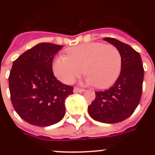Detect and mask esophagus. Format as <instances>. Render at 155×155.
<instances>
[{
	"label": "esophagus",
	"instance_id": "esophagus-1",
	"mask_svg": "<svg viewBox=\"0 0 155 155\" xmlns=\"http://www.w3.org/2000/svg\"><path fill=\"white\" fill-rule=\"evenodd\" d=\"M84 91H85L84 89L79 88V87H75L74 89H73V92H74V93H80V92H83Z\"/></svg>",
	"mask_w": 155,
	"mask_h": 155
}]
</instances>
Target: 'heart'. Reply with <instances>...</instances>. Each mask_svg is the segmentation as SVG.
<instances>
[{
    "mask_svg": "<svg viewBox=\"0 0 155 155\" xmlns=\"http://www.w3.org/2000/svg\"><path fill=\"white\" fill-rule=\"evenodd\" d=\"M67 56H58L53 72L61 82L71 84L85 70L87 85L98 88L112 86L121 71L122 58L118 48L100 42L84 43L66 50Z\"/></svg>",
    "mask_w": 155,
    "mask_h": 155,
    "instance_id": "b5f03b06",
    "label": "heart"
}]
</instances>
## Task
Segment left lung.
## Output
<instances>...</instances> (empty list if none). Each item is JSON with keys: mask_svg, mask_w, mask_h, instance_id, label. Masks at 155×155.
<instances>
[{"mask_svg": "<svg viewBox=\"0 0 155 155\" xmlns=\"http://www.w3.org/2000/svg\"><path fill=\"white\" fill-rule=\"evenodd\" d=\"M104 40L116 46L121 52V71L113 86L95 92L94 101L88 106L87 111L95 121L113 124L130 116L140 104L144 69L140 53L131 46L115 38Z\"/></svg>", "mask_w": 155, "mask_h": 155, "instance_id": "8db88e82", "label": "left lung"}]
</instances>
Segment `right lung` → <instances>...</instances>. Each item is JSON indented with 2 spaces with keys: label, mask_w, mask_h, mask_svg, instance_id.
Returning <instances> with one entry per match:
<instances>
[{
  "label": "right lung",
  "mask_w": 155,
  "mask_h": 155,
  "mask_svg": "<svg viewBox=\"0 0 155 155\" xmlns=\"http://www.w3.org/2000/svg\"><path fill=\"white\" fill-rule=\"evenodd\" d=\"M63 46L41 43L21 54L12 63L9 88L14 109L32 125L47 127L65 115V99L73 87L56 79L52 61Z\"/></svg>",
  "instance_id": "right-lung-1"
}]
</instances>
